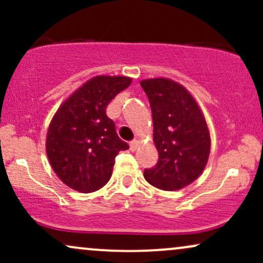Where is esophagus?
Returning a JSON list of instances; mask_svg holds the SVG:
<instances>
[{"mask_svg": "<svg viewBox=\"0 0 263 263\" xmlns=\"http://www.w3.org/2000/svg\"><path fill=\"white\" fill-rule=\"evenodd\" d=\"M137 147H138V141L137 140H134V141L129 142V149H131L132 152H135V151L137 149Z\"/></svg>", "mask_w": 263, "mask_h": 263, "instance_id": "1", "label": "esophagus"}]
</instances>
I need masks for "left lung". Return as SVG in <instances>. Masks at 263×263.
<instances>
[{
  "instance_id": "left-lung-1",
  "label": "left lung",
  "mask_w": 263,
  "mask_h": 263,
  "mask_svg": "<svg viewBox=\"0 0 263 263\" xmlns=\"http://www.w3.org/2000/svg\"><path fill=\"white\" fill-rule=\"evenodd\" d=\"M149 100L158 162L144 170V179L162 190H178L200 176L210 153L203 112L185 87L157 78L141 81Z\"/></svg>"
}]
</instances>
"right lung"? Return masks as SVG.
<instances>
[{
    "instance_id": "obj_1",
    "label": "right lung",
    "mask_w": 263,
    "mask_h": 263,
    "mask_svg": "<svg viewBox=\"0 0 263 263\" xmlns=\"http://www.w3.org/2000/svg\"><path fill=\"white\" fill-rule=\"evenodd\" d=\"M131 84L126 77H95L54 115L47 135V155L63 183L80 193L99 190L110 180L115 157L128 144L116 134L106 107Z\"/></svg>"
}]
</instances>
